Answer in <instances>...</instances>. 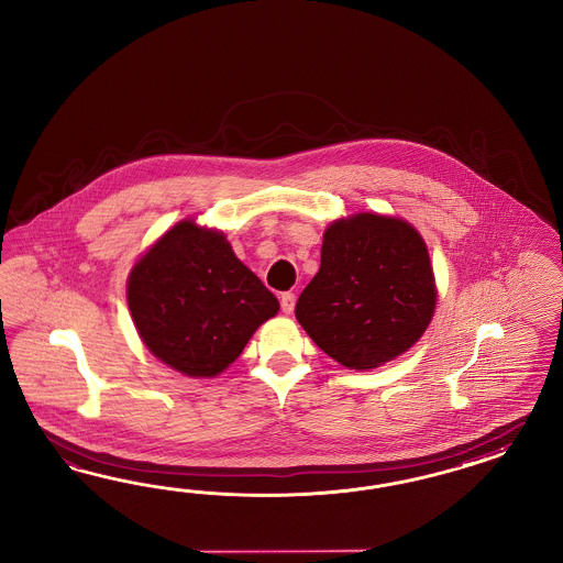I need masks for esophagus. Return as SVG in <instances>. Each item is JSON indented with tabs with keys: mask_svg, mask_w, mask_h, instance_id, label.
I'll return each mask as SVG.
<instances>
[{
	"mask_svg": "<svg viewBox=\"0 0 563 563\" xmlns=\"http://www.w3.org/2000/svg\"><path fill=\"white\" fill-rule=\"evenodd\" d=\"M280 307H283L285 313H292V309H295V295L292 292H283L280 295Z\"/></svg>",
	"mask_w": 563,
	"mask_h": 563,
	"instance_id": "34e87169",
	"label": "esophagus"
}]
</instances>
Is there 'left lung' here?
<instances>
[{"label": "left lung", "mask_w": 563, "mask_h": 563, "mask_svg": "<svg viewBox=\"0 0 563 563\" xmlns=\"http://www.w3.org/2000/svg\"><path fill=\"white\" fill-rule=\"evenodd\" d=\"M435 278L419 231L358 212L324 233L320 271L295 307L309 339L349 369H374L409 351L435 311Z\"/></svg>", "instance_id": "obj_1"}]
</instances>
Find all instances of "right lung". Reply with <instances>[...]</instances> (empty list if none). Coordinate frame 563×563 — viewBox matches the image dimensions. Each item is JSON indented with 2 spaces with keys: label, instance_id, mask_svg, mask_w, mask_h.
I'll use <instances>...</instances> for the list:
<instances>
[{
  "label": "right lung",
  "instance_id": "1",
  "mask_svg": "<svg viewBox=\"0 0 563 563\" xmlns=\"http://www.w3.org/2000/svg\"><path fill=\"white\" fill-rule=\"evenodd\" d=\"M128 306L154 357L189 377H214L241 355L278 299L221 231L177 222L140 257Z\"/></svg>",
  "mask_w": 563,
  "mask_h": 563
}]
</instances>
